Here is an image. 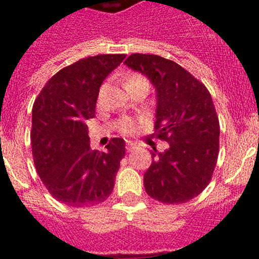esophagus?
Returning <instances> with one entry per match:
<instances>
[{
    "instance_id": "1",
    "label": "esophagus",
    "mask_w": 259,
    "mask_h": 259,
    "mask_svg": "<svg viewBox=\"0 0 259 259\" xmlns=\"http://www.w3.org/2000/svg\"><path fill=\"white\" fill-rule=\"evenodd\" d=\"M125 149H127V152H132V150L135 149V145L131 143V141H128L127 146H125Z\"/></svg>"
}]
</instances>
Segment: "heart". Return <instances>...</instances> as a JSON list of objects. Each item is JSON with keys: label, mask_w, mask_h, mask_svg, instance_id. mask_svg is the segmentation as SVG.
Instances as JSON below:
<instances>
[{"label": "heart", "mask_w": 259, "mask_h": 259, "mask_svg": "<svg viewBox=\"0 0 259 259\" xmlns=\"http://www.w3.org/2000/svg\"><path fill=\"white\" fill-rule=\"evenodd\" d=\"M136 83L144 84V85H146L148 88H149V83H148V80H146L145 77L140 74L130 75V76L127 77V80H125V85H127V84H136ZM122 128L124 132H132L135 130V123L132 122V120H124L122 124Z\"/></svg>", "instance_id": "heart-1"}]
</instances>
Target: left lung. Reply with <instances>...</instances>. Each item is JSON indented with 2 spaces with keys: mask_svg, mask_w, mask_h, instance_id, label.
Returning <instances> with one entry per match:
<instances>
[{
  "mask_svg": "<svg viewBox=\"0 0 259 259\" xmlns=\"http://www.w3.org/2000/svg\"><path fill=\"white\" fill-rule=\"evenodd\" d=\"M125 66L146 75L157 91L154 135L170 144L152 152L144 174L146 193L163 203H184L206 188L219 153V120L207 88L176 62L131 54Z\"/></svg>",
  "mask_w": 259,
  "mask_h": 259,
  "instance_id": "obj_1",
  "label": "left lung"
}]
</instances>
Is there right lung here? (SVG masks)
I'll return each instance as SVG.
<instances>
[{"instance_id": "add662e5", "label": "right lung", "mask_w": 259, "mask_h": 259, "mask_svg": "<svg viewBox=\"0 0 259 259\" xmlns=\"http://www.w3.org/2000/svg\"><path fill=\"white\" fill-rule=\"evenodd\" d=\"M124 58L101 54L62 68L48 80L32 107L36 170L53 197L68 206H95L114 189L124 140L113 137L106 150H92L85 122L95 118L102 81Z\"/></svg>"}]
</instances>
